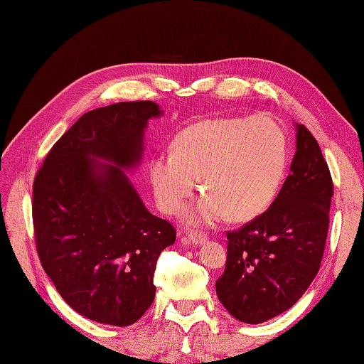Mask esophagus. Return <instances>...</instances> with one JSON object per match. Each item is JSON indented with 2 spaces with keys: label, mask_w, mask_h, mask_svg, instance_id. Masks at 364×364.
Segmentation results:
<instances>
[{
  "label": "esophagus",
  "mask_w": 364,
  "mask_h": 364,
  "mask_svg": "<svg viewBox=\"0 0 364 364\" xmlns=\"http://www.w3.org/2000/svg\"><path fill=\"white\" fill-rule=\"evenodd\" d=\"M206 241H208V236L203 233H197V231H188L186 236L183 237V242L189 245H202Z\"/></svg>",
  "instance_id": "esophagus-1"
}]
</instances>
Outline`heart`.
I'll return each instance as SVG.
<instances>
[{
	"instance_id": "1",
	"label": "heart",
	"mask_w": 364,
	"mask_h": 364,
	"mask_svg": "<svg viewBox=\"0 0 364 364\" xmlns=\"http://www.w3.org/2000/svg\"><path fill=\"white\" fill-rule=\"evenodd\" d=\"M288 166L283 128L267 115L219 117L176 136L173 151L153 154L149 178L158 206L183 210L202 181L206 194L186 211L191 225H213L228 215L247 222L264 214L280 191Z\"/></svg>"
}]
</instances>
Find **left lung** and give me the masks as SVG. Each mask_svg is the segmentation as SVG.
<instances>
[{
  "label": "left lung",
  "instance_id": "1",
  "mask_svg": "<svg viewBox=\"0 0 364 364\" xmlns=\"http://www.w3.org/2000/svg\"><path fill=\"white\" fill-rule=\"evenodd\" d=\"M333 183L321 146L296 123L291 173L269 210L228 231L225 272L215 282L220 304L237 321L261 323L284 313L319 272Z\"/></svg>",
  "mask_w": 364,
  "mask_h": 364
}]
</instances>
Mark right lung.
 Masks as SVG:
<instances>
[{
  "label": "right lung",
  "instance_id": "right-lung-1",
  "mask_svg": "<svg viewBox=\"0 0 364 364\" xmlns=\"http://www.w3.org/2000/svg\"><path fill=\"white\" fill-rule=\"evenodd\" d=\"M162 114L153 102L89 111L36 175L38 258L60 297L90 321L127 327L141 319L156 294V261L176 239L127 175L142 162L149 120Z\"/></svg>",
  "mask_w": 364,
  "mask_h": 364
}]
</instances>
